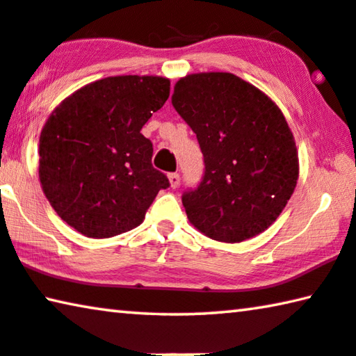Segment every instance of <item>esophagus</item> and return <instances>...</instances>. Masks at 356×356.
<instances>
[{"label":"esophagus","instance_id":"obj_1","mask_svg":"<svg viewBox=\"0 0 356 356\" xmlns=\"http://www.w3.org/2000/svg\"><path fill=\"white\" fill-rule=\"evenodd\" d=\"M168 181H170L172 189H177L179 186V175L178 173H170V175H168Z\"/></svg>","mask_w":356,"mask_h":356}]
</instances>
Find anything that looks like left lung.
Returning a JSON list of instances; mask_svg holds the SVG:
<instances>
[{"label":"left lung","mask_w":356,"mask_h":356,"mask_svg":"<svg viewBox=\"0 0 356 356\" xmlns=\"http://www.w3.org/2000/svg\"><path fill=\"white\" fill-rule=\"evenodd\" d=\"M172 105L199 141L205 175L183 194L191 224L238 243L280 216L299 178L298 147L282 109L232 73H195L175 84Z\"/></svg>","instance_id":"left-lung-1"}]
</instances>
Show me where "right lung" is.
Returning a JSON list of instances; mask_svg holds the SVG:
<instances>
[{"label": "right lung", "mask_w": 356, "mask_h": 356, "mask_svg": "<svg viewBox=\"0 0 356 356\" xmlns=\"http://www.w3.org/2000/svg\"><path fill=\"white\" fill-rule=\"evenodd\" d=\"M170 95L161 76H111L73 92L40 136V183L57 215L86 237L109 238L140 226L161 189L140 130Z\"/></svg>", "instance_id": "right-lung-1"}]
</instances>
